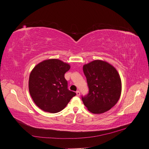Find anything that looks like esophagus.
I'll list each match as a JSON object with an SVG mask.
<instances>
[{"label":"esophagus","mask_w":149,"mask_h":149,"mask_svg":"<svg viewBox=\"0 0 149 149\" xmlns=\"http://www.w3.org/2000/svg\"><path fill=\"white\" fill-rule=\"evenodd\" d=\"M76 94H77V95L78 96H80V91H77L76 92Z\"/></svg>","instance_id":"34e87169"}]
</instances>
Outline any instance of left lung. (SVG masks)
<instances>
[{"label":"left lung","mask_w":149,"mask_h":149,"mask_svg":"<svg viewBox=\"0 0 149 149\" xmlns=\"http://www.w3.org/2000/svg\"><path fill=\"white\" fill-rule=\"evenodd\" d=\"M83 72L89 88L82 101L93 114H102L113 108L119 100L122 81L116 69L107 62L95 60L83 65Z\"/></svg>","instance_id":"8db88e82"}]
</instances>
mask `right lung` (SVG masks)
<instances>
[{
    "instance_id": "1",
    "label": "right lung",
    "mask_w": 149,
    "mask_h": 149,
    "mask_svg": "<svg viewBox=\"0 0 149 149\" xmlns=\"http://www.w3.org/2000/svg\"><path fill=\"white\" fill-rule=\"evenodd\" d=\"M71 66L57 58L37 64L29 79V91L35 104L42 110L56 113L66 107L76 93L68 89L65 74Z\"/></svg>"
}]
</instances>
